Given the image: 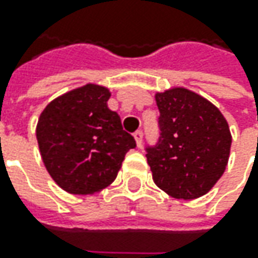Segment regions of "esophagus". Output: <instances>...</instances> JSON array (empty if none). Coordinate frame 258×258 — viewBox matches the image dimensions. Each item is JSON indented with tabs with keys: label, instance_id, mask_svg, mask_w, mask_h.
Segmentation results:
<instances>
[{
	"label": "esophagus",
	"instance_id": "1",
	"mask_svg": "<svg viewBox=\"0 0 258 258\" xmlns=\"http://www.w3.org/2000/svg\"><path fill=\"white\" fill-rule=\"evenodd\" d=\"M134 136L135 141H136V145L141 146V145H142V139H144V132H142V131H136L134 134Z\"/></svg>",
	"mask_w": 258,
	"mask_h": 258
}]
</instances>
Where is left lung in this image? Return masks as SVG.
<instances>
[{"label":"left lung","instance_id":"left-lung-1","mask_svg":"<svg viewBox=\"0 0 258 258\" xmlns=\"http://www.w3.org/2000/svg\"><path fill=\"white\" fill-rule=\"evenodd\" d=\"M159 139L146 148L154 182L178 200L208 192L228 164L231 134L223 113L183 87L156 93Z\"/></svg>","mask_w":258,"mask_h":258}]
</instances>
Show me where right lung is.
Wrapping results in <instances>:
<instances>
[{
  "mask_svg": "<svg viewBox=\"0 0 258 258\" xmlns=\"http://www.w3.org/2000/svg\"><path fill=\"white\" fill-rule=\"evenodd\" d=\"M110 92L86 85L45 106L37 142L47 171L64 191L87 195L113 182L124 155L136 146L119 114L107 107Z\"/></svg>",
  "mask_w": 258,
  "mask_h": 258,
  "instance_id": "obj_1",
  "label": "right lung"
}]
</instances>
